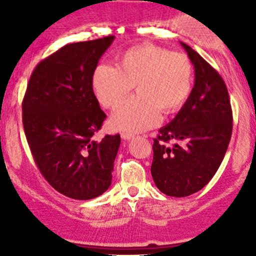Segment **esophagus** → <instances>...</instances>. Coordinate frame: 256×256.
Masks as SVG:
<instances>
[{
    "label": "esophagus",
    "instance_id": "34e87169",
    "mask_svg": "<svg viewBox=\"0 0 256 256\" xmlns=\"http://www.w3.org/2000/svg\"><path fill=\"white\" fill-rule=\"evenodd\" d=\"M134 138V135L132 134H128V132H122L121 134V138H122V140H131V138Z\"/></svg>",
    "mask_w": 256,
    "mask_h": 256
}]
</instances>
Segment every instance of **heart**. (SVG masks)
Listing matches in <instances>:
<instances>
[{"instance_id":"heart-1","label":"heart","mask_w":256,"mask_h":256,"mask_svg":"<svg viewBox=\"0 0 256 256\" xmlns=\"http://www.w3.org/2000/svg\"><path fill=\"white\" fill-rule=\"evenodd\" d=\"M193 74L186 54L141 44L122 52L116 66L99 64L92 72V88L102 106L115 109L135 86L138 95L110 118L115 130L135 134L157 125L160 112L172 115L184 106L192 92Z\"/></svg>"}]
</instances>
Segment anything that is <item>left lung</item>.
<instances>
[{
	"mask_svg": "<svg viewBox=\"0 0 256 256\" xmlns=\"http://www.w3.org/2000/svg\"><path fill=\"white\" fill-rule=\"evenodd\" d=\"M194 66V86L184 106L154 140L151 174L157 188L171 197L202 190L218 171L233 130L226 82L190 46L180 42ZM171 140L174 145H167Z\"/></svg>",
	"mask_w": 256,
	"mask_h": 256,
	"instance_id": "left-lung-1",
	"label": "left lung"
}]
</instances>
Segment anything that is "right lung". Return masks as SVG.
Wrapping results in <instances>:
<instances>
[{
    "mask_svg": "<svg viewBox=\"0 0 256 256\" xmlns=\"http://www.w3.org/2000/svg\"><path fill=\"white\" fill-rule=\"evenodd\" d=\"M114 38L70 43L49 56L33 70L22 102L26 138L40 174L73 200L96 198L112 184L121 138H92L106 118L92 76Z\"/></svg>",
    "mask_w": 256,
    "mask_h": 256,
    "instance_id": "right-lung-1",
    "label": "right lung"
}]
</instances>
